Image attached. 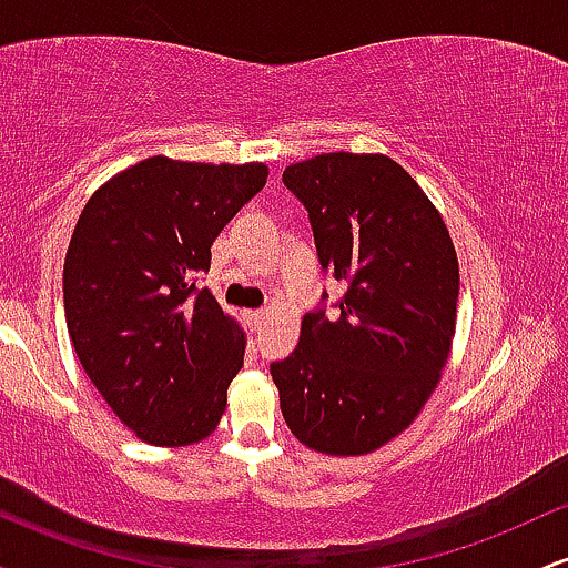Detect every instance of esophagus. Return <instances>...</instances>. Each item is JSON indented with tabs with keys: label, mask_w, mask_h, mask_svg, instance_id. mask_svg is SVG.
Wrapping results in <instances>:
<instances>
[{
	"label": "esophagus",
	"mask_w": 568,
	"mask_h": 568,
	"mask_svg": "<svg viewBox=\"0 0 568 568\" xmlns=\"http://www.w3.org/2000/svg\"><path fill=\"white\" fill-rule=\"evenodd\" d=\"M247 321H251V328L253 331H258L264 325V321H266V312L264 310H253V312H247Z\"/></svg>",
	"instance_id": "1"
}]
</instances>
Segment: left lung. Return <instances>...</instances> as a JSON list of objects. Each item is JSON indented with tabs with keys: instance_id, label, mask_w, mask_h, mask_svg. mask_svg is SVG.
<instances>
[{
	"instance_id": "1",
	"label": "left lung",
	"mask_w": 568,
	"mask_h": 568,
	"mask_svg": "<svg viewBox=\"0 0 568 568\" xmlns=\"http://www.w3.org/2000/svg\"><path fill=\"white\" fill-rule=\"evenodd\" d=\"M323 270L347 283L338 317L302 321L298 347L272 363L285 425L328 456H363L406 429L448 363L459 262L440 211L387 154L293 162Z\"/></svg>"
}]
</instances>
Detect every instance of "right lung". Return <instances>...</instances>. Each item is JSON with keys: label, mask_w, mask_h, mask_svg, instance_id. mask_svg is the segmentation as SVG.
I'll use <instances>...</instances> for the list:
<instances>
[{"label": "right lung", "mask_w": 568, "mask_h": 568, "mask_svg": "<svg viewBox=\"0 0 568 568\" xmlns=\"http://www.w3.org/2000/svg\"><path fill=\"white\" fill-rule=\"evenodd\" d=\"M266 175L264 162L158 154L112 175L82 207L63 264L69 336L116 419L149 446H192L224 416L245 331L194 280Z\"/></svg>", "instance_id": "1"}]
</instances>
